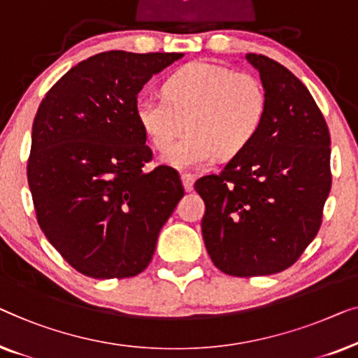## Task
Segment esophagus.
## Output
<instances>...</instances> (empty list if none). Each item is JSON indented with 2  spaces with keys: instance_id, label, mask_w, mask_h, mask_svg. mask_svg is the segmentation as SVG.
<instances>
[{
  "instance_id": "34e87169",
  "label": "esophagus",
  "mask_w": 358,
  "mask_h": 358,
  "mask_svg": "<svg viewBox=\"0 0 358 358\" xmlns=\"http://www.w3.org/2000/svg\"><path fill=\"white\" fill-rule=\"evenodd\" d=\"M181 181H183V186H185V191H193V186H194V177L191 173H181Z\"/></svg>"
}]
</instances>
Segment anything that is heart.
Returning <instances> with one entry per match:
<instances>
[{
	"mask_svg": "<svg viewBox=\"0 0 358 358\" xmlns=\"http://www.w3.org/2000/svg\"><path fill=\"white\" fill-rule=\"evenodd\" d=\"M162 95L139 97L134 113L157 150H166L182 132L190 133L164 154L175 169H203L248 148L268 115V92L253 73L210 63H188L165 79Z\"/></svg>",
	"mask_w": 358,
	"mask_h": 358,
	"instance_id": "obj_1",
	"label": "heart"
}]
</instances>
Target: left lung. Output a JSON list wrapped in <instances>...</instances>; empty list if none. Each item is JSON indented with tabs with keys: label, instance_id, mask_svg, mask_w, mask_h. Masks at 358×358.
Wrapping results in <instances>:
<instances>
[{
	"label": "left lung",
	"instance_id": "left-lung-1",
	"mask_svg": "<svg viewBox=\"0 0 358 358\" xmlns=\"http://www.w3.org/2000/svg\"><path fill=\"white\" fill-rule=\"evenodd\" d=\"M246 59L268 92L263 128L222 172L194 183L206 250L235 278L290 268L318 234L332 181L329 129L308 89L264 55Z\"/></svg>",
	"mask_w": 358,
	"mask_h": 358
}]
</instances>
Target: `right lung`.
Wrapping results in <instances>:
<instances>
[{
	"label": "right lung",
	"mask_w": 358,
	"mask_h": 358,
	"mask_svg": "<svg viewBox=\"0 0 358 358\" xmlns=\"http://www.w3.org/2000/svg\"><path fill=\"white\" fill-rule=\"evenodd\" d=\"M183 53L112 50L69 69L32 124L27 181L37 222L64 261L94 279H124L152 259L185 189L175 169L145 172L152 150L138 94Z\"/></svg>",
	"instance_id": "obj_1"
}]
</instances>
